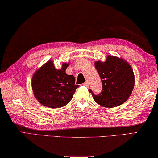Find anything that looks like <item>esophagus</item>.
I'll use <instances>...</instances> for the list:
<instances>
[{
	"mask_svg": "<svg viewBox=\"0 0 158 158\" xmlns=\"http://www.w3.org/2000/svg\"><path fill=\"white\" fill-rule=\"evenodd\" d=\"M84 85H85V86H86V87H89V82L88 81L85 82L84 83Z\"/></svg>",
	"mask_w": 158,
	"mask_h": 158,
	"instance_id": "esophagus-1",
	"label": "esophagus"
}]
</instances>
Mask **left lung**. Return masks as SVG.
Instances as JSON below:
<instances>
[{
  "label": "left lung",
  "mask_w": 158,
  "mask_h": 158,
  "mask_svg": "<svg viewBox=\"0 0 158 158\" xmlns=\"http://www.w3.org/2000/svg\"><path fill=\"white\" fill-rule=\"evenodd\" d=\"M94 66L102 82V90L99 94L89 89L95 102L107 108L125 102L134 87V72L130 64L123 59L108 55L104 62L96 61Z\"/></svg>",
  "instance_id": "1"
}]
</instances>
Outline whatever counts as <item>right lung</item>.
I'll list each match as a JSON object with an SVG mask.
<instances>
[{
    "mask_svg": "<svg viewBox=\"0 0 158 158\" xmlns=\"http://www.w3.org/2000/svg\"><path fill=\"white\" fill-rule=\"evenodd\" d=\"M69 64H63L60 70L55 69L52 61L38 70L32 78V89L38 102L45 106L58 108L71 100L79 85L75 84L73 75H67Z\"/></svg>",
    "mask_w": 158,
    "mask_h": 158,
    "instance_id": "1",
    "label": "right lung"
}]
</instances>
